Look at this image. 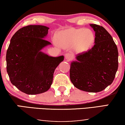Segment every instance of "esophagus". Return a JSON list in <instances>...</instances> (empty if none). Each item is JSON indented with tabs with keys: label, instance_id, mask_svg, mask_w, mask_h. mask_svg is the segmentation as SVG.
<instances>
[{
	"label": "esophagus",
	"instance_id": "esophagus-1",
	"mask_svg": "<svg viewBox=\"0 0 125 125\" xmlns=\"http://www.w3.org/2000/svg\"><path fill=\"white\" fill-rule=\"evenodd\" d=\"M65 58L66 60L69 61L73 59V56H72V54L70 53H66L65 55Z\"/></svg>",
	"mask_w": 125,
	"mask_h": 125
}]
</instances>
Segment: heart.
Returning a JSON list of instances; mask_svg holds the SVG:
<instances>
[{
    "label": "heart",
    "mask_w": 125,
    "mask_h": 125,
    "mask_svg": "<svg viewBox=\"0 0 125 125\" xmlns=\"http://www.w3.org/2000/svg\"><path fill=\"white\" fill-rule=\"evenodd\" d=\"M94 34L85 28H69L63 30L58 35L59 43L64 47L74 45L75 51L83 53L89 49L94 42Z\"/></svg>",
    "instance_id": "b5f03b06"
}]
</instances>
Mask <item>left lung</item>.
Instances as JSON below:
<instances>
[{"mask_svg": "<svg viewBox=\"0 0 125 125\" xmlns=\"http://www.w3.org/2000/svg\"><path fill=\"white\" fill-rule=\"evenodd\" d=\"M90 25L95 32V44L71 62L70 79L78 89L96 93L113 81L118 67V52L112 36L103 27Z\"/></svg>", "mask_w": 125, "mask_h": 125, "instance_id": "8db88e82", "label": "left lung"}]
</instances>
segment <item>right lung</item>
<instances>
[{
	"label": "right lung",
	"mask_w": 125,
	"mask_h": 125,
	"mask_svg": "<svg viewBox=\"0 0 125 125\" xmlns=\"http://www.w3.org/2000/svg\"><path fill=\"white\" fill-rule=\"evenodd\" d=\"M48 30L40 25L20 28L12 37L7 51V72L11 83L27 94L47 92L56 68L64 60V56L51 57L41 51L51 44L44 39Z\"/></svg>",
	"instance_id": "right-lung-1"
}]
</instances>
